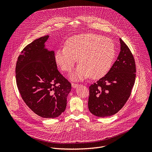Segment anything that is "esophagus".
<instances>
[{
    "instance_id": "esophagus-1",
    "label": "esophagus",
    "mask_w": 152,
    "mask_h": 152,
    "mask_svg": "<svg viewBox=\"0 0 152 152\" xmlns=\"http://www.w3.org/2000/svg\"><path fill=\"white\" fill-rule=\"evenodd\" d=\"M72 87L73 88H76L77 86H78V84H77V83H72Z\"/></svg>"
}]
</instances>
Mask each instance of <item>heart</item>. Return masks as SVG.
Listing matches in <instances>:
<instances>
[{
  "mask_svg": "<svg viewBox=\"0 0 152 152\" xmlns=\"http://www.w3.org/2000/svg\"><path fill=\"white\" fill-rule=\"evenodd\" d=\"M114 42L103 36L86 34L73 36L66 46L55 53V61L61 69L70 72L76 63L80 64L72 76L83 79L90 76L97 79L109 72L115 57Z\"/></svg>",
  "mask_w": 152,
  "mask_h": 152,
  "instance_id": "obj_1",
  "label": "heart"
}]
</instances>
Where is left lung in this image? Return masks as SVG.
Listing matches in <instances>:
<instances>
[{
	"instance_id": "obj_1",
	"label": "left lung",
	"mask_w": 152,
	"mask_h": 152,
	"mask_svg": "<svg viewBox=\"0 0 152 152\" xmlns=\"http://www.w3.org/2000/svg\"><path fill=\"white\" fill-rule=\"evenodd\" d=\"M120 52L107 74L89 87L88 109L99 117L114 115L124 106L131 94L136 77L134 56L120 38Z\"/></svg>"
}]
</instances>
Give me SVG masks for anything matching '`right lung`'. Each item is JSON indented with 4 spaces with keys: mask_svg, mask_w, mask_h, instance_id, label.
<instances>
[{
    "mask_svg": "<svg viewBox=\"0 0 152 152\" xmlns=\"http://www.w3.org/2000/svg\"><path fill=\"white\" fill-rule=\"evenodd\" d=\"M49 35L35 39L18 57L17 88L26 105L46 118L59 117L67 106L72 85L58 70L55 52L45 48Z\"/></svg>",
    "mask_w": 152,
    "mask_h": 152,
    "instance_id": "1",
    "label": "right lung"
}]
</instances>
